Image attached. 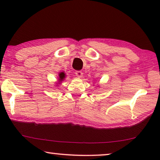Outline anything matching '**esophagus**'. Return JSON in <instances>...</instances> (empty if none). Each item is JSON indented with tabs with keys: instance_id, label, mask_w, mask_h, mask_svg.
Masks as SVG:
<instances>
[{
	"instance_id": "obj_1",
	"label": "esophagus",
	"mask_w": 160,
	"mask_h": 160,
	"mask_svg": "<svg viewBox=\"0 0 160 160\" xmlns=\"http://www.w3.org/2000/svg\"><path fill=\"white\" fill-rule=\"evenodd\" d=\"M75 74L76 76H78V77H82V75H83V73L81 71H77L75 72Z\"/></svg>"
}]
</instances>
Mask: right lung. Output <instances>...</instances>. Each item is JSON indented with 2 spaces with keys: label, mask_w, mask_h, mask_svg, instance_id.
Returning <instances> with one entry per match:
<instances>
[{
  "label": "right lung",
  "mask_w": 160,
  "mask_h": 160,
  "mask_svg": "<svg viewBox=\"0 0 160 160\" xmlns=\"http://www.w3.org/2000/svg\"><path fill=\"white\" fill-rule=\"evenodd\" d=\"M65 77V74L64 72H61V73H59V81L60 82H62V81L64 79Z\"/></svg>",
  "instance_id": "add662e5"
}]
</instances>
